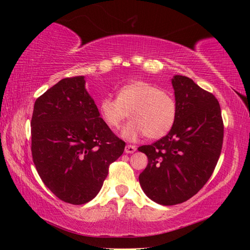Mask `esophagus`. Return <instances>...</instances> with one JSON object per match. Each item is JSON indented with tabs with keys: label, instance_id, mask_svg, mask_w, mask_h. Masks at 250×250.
<instances>
[{
	"label": "esophagus",
	"instance_id": "34e87169",
	"mask_svg": "<svg viewBox=\"0 0 250 250\" xmlns=\"http://www.w3.org/2000/svg\"><path fill=\"white\" fill-rule=\"evenodd\" d=\"M135 150H137V146H135L126 145L125 146V153H133Z\"/></svg>",
	"mask_w": 250,
	"mask_h": 250
}]
</instances>
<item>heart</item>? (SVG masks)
Here are the masks:
<instances>
[{
	"label": "heart",
	"mask_w": 250,
	"mask_h": 250,
	"mask_svg": "<svg viewBox=\"0 0 250 250\" xmlns=\"http://www.w3.org/2000/svg\"><path fill=\"white\" fill-rule=\"evenodd\" d=\"M118 97H104L99 103L100 116L111 130H119L125 120L132 118L124 130L129 140L141 135L160 139L170 132L176 119V101L170 92L145 80H133L118 89Z\"/></svg>",
	"instance_id": "heart-1"
}]
</instances>
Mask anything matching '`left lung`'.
<instances>
[{"instance_id": "left-lung-1", "label": "left lung", "mask_w": 250, "mask_h": 250, "mask_svg": "<svg viewBox=\"0 0 250 250\" xmlns=\"http://www.w3.org/2000/svg\"><path fill=\"white\" fill-rule=\"evenodd\" d=\"M176 119L167 135L139 146L147 166L139 175L142 189L161 205H176L200 191L213 174L222 152L224 124L218 100L191 78L172 79Z\"/></svg>"}]
</instances>
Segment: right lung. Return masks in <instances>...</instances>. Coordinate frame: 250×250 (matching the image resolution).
Segmentation results:
<instances>
[{
    "label": "right lung",
    "mask_w": 250,
    "mask_h": 250,
    "mask_svg": "<svg viewBox=\"0 0 250 250\" xmlns=\"http://www.w3.org/2000/svg\"><path fill=\"white\" fill-rule=\"evenodd\" d=\"M99 116L83 76L62 79L34 104L33 162L44 184L62 202L91 201L110 164L124 153L125 142Z\"/></svg>",
    "instance_id": "obj_1"
}]
</instances>
